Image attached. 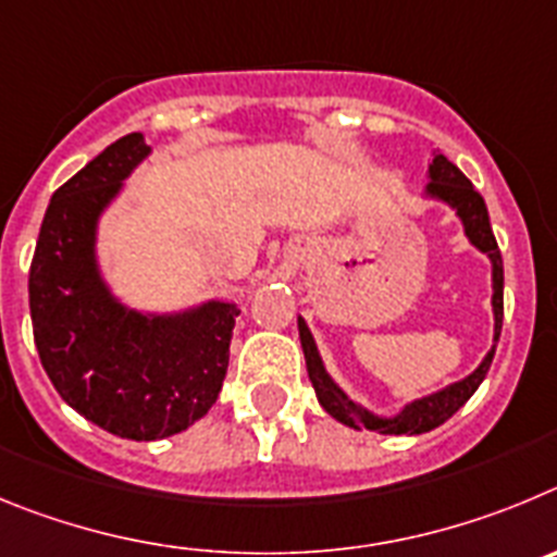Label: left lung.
Here are the masks:
<instances>
[{"label": "left lung", "instance_id": "8db88e82", "mask_svg": "<svg viewBox=\"0 0 557 557\" xmlns=\"http://www.w3.org/2000/svg\"><path fill=\"white\" fill-rule=\"evenodd\" d=\"M428 180L424 185V197L435 199V202H444L455 210V216L463 224V233L469 238L472 247H478L485 258L491 260V310H494V347L485 352V358L480 360V366L472 374H466L458 383H449L447 388L433 391L428 397H419L413 403L405 405L403 410H397L394 416H377L369 408L358 405L355 399H349L344 391L338 388L333 377L324 369V360L315 347L313 333L308 330L305 319L299 315V341H302L305 352V366H308V377L313 383L315 399L327 410L333 419H338L341 424L347 428H366L374 430L380 435H422L435 430L438 424H444L455 410H460L466 405V399L472 397L474 391L480 388V383L485 380L491 369V360H494V349H497L499 330H503V255H499L497 238H494V230L488 222V210H485L483 197L474 191V185L466 180V174L460 172L455 163H449L444 154L435 152L428 166Z\"/></svg>", "mask_w": 557, "mask_h": 557}]
</instances>
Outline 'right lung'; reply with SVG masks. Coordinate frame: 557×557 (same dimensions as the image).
I'll return each mask as SVG.
<instances>
[{
    "instance_id": "obj_1",
    "label": "right lung",
    "mask_w": 557,
    "mask_h": 557,
    "mask_svg": "<svg viewBox=\"0 0 557 557\" xmlns=\"http://www.w3.org/2000/svg\"><path fill=\"white\" fill-rule=\"evenodd\" d=\"M152 149L129 133L52 194L33 267L29 315L49 380L79 416L119 438L158 441L216 403L238 305L172 313L124 305L99 267V219Z\"/></svg>"
}]
</instances>
